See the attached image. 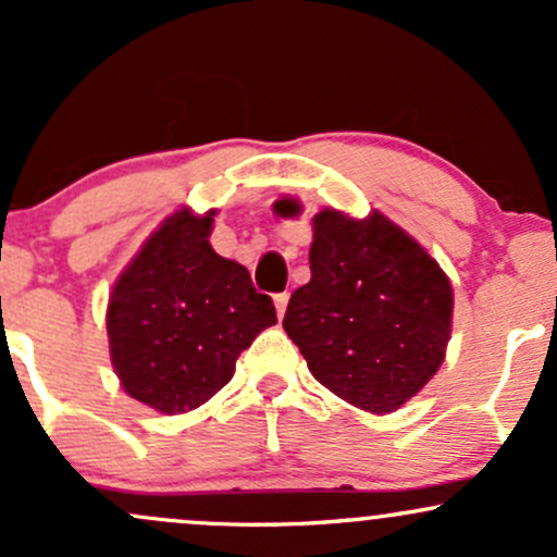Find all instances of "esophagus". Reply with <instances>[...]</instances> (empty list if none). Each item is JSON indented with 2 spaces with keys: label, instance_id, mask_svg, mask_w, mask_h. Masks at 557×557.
<instances>
[{
  "label": "esophagus",
  "instance_id": "1",
  "mask_svg": "<svg viewBox=\"0 0 557 557\" xmlns=\"http://www.w3.org/2000/svg\"><path fill=\"white\" fill-rule=\"evenodd\" d=\"M287 300H290V296H287V293H277V296H274V309H277V317L285 314Z\"/></svg>",
  "mask_w": 557,
  "mask_h": 557
}]
</instances>
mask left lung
Returning <instances> with one entry per match:
<instances>
[{
	"label": "left lung",
	"instance_id": "left-lung-1",
	"mask_svg": "<svg viewBox=\"0 0 557 557\" xmlns=\"http://www.w3.org/2000/svg\"><path fill=\"white\" fill-rule=\"evenodd\" d=\"M298 214L290 198L274 203ZM311 280L287 304L283 327L324 387L372 413H389L443 367L453 287L408 233L372 212L314 216Z\"/></svg>",
	"mask_w": 557,
	"mask_h": 557
}]
</instances>
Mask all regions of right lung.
<instances>
[{"instance_id":"obj_1","label":"right lung","mask_w":557,"mask_h":557,"mask_svg":"<svg viewBox=\"0 0 557 557\" xmlns=\"http://www.w3.org/2000/svg\"><path fill=\"white\" fill-rule=\"evenodd\" d=\"M214 212L181 209L159 225L112 287L107 306L112 367L131 398L185 413L233 380L235 361L277 324L238 261L209 246Z\"/></svg>"}]
</instances>
